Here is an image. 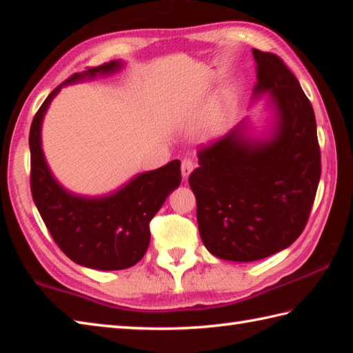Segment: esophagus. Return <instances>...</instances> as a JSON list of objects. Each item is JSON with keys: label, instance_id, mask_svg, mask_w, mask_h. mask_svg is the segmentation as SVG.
<instances>
[{"label": "esophagus", "instance_id": "34e87169", "mask_svg": "<svg viewBox=\"0 0 353 353\" xmlns=\"http://www.w3.org/2000/svg\"><path fill=\"white\" fill-rule=\"evenodd\" d=\"M194 169V163H193V160H190V159H184L183 161H181V174H183V178L184 179H187L189 178V175L192 174V170Z\"/></svg>", "mask_w": 353, "mask_h": 353}]
</instances>
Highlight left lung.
Returning <instances> with one entry per match:
<instances>
[{"label":"left lung","mask_w":353,"mask_h":353,"mask_svg":"<svg viewBox=\"0 0 353 353\" xmlns=\"http://www.w3.org/2000/svg\"><path fill=\"white\" fill-rule=\"evenodd\" d=\"M256 84L272 128L254 137L241 121L198 150L189 176L202 243L228 261L249 263L288 248L308 222L320 181L316 116L299 81L276 54L252 50Z\"/></svg>","instance_id":"obj_1"}]
</instances>
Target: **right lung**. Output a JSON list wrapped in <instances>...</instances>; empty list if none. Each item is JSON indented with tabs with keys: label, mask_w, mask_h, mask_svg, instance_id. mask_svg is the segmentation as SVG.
<instances>
[{
	"label": "right lung",
	"mask_w": 353,
	"mask_h": 353,
	"mask_svg": "<svg viewBox=\"0 0 353 353\" xmlns=\"http://www.w3.org/2000/svg\"><path fill=\"white\" fill-rule=\"evenodd\" d=\"M123 63L89 68L54 89L33 117L30 128L31 194L51 237L74 263L89 269L122 270L142 260L150 246V222L181 183V161L134 176L104 196H81L60 185L46 164L41 127L46 108L66 84L117 72Z\"/></svg>",
	"instance_id": "add662e5"
}]
</instances>
